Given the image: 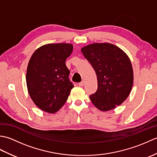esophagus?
I'll return each mask as SVG.
<instances>
[{
	"label": "esophagus",
	"instance_id": "1",
	"mask_svg": "<svg viewBox=\"0 0 157 157\" xmlns=\"http://www.w3.org/2000/svg\"><path fill=\"white\" fill-rule=\"evenodd\" d=\"M78 85H79V86H84V81H82L81 82L79 83Z\"/></svg>",
	"mask_w": 157,
	"mask_h": 157
}]
</instances>
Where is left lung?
Here are the masks:
<instances>
[{
	"label": "left lung",
	"instance_id": "obj_1",
	"mask_svg": "<svg viewBox=\"0 0 157 157\" xmlns=\"http://www.w3.org/2000/svg\"><path fill=\"white\" fill-rule=\"evenodd\" d=\"M94 68L98 89L90 96L92 102L102 111L116 108L132 90L134 73L130 59L121 48L110 43H94L81 49Z\"/></svg>",
	"mask_w": 157,
	"mask_h": 157
}]
</instances>
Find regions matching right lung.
Listing matches in <instances>:
<instances>
[{
  "mask_svg": "<svg viewBox=\"0 0 157 157\" xmlns=\"http://www.w3.org/2000/svg\"><path fill=\"white\" fill-rule=\"evenodd\" d=\"M71 44H48L33 53L26 73L29 94L34 104L49 113L57 112L73 88L65 61L71 55Z\"/></svg>",
  "mask_w": 157,
  "mask_h": 157,
  "instance_id": "obj_1",
  "label": "right lung"
}]
</instances>
